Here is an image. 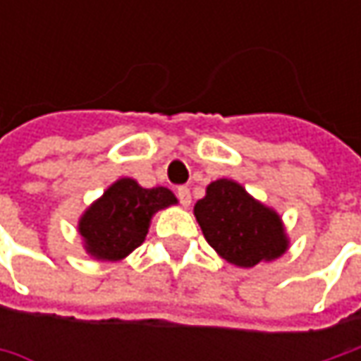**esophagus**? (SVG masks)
<instances>
[{
    "instance_id": "34e87169",
    "label": "esophagus",
    "mask_w": 361,
    "mask_h": 361,
    "mask_svg": "<svg viewBox=\"0 0 361 361\" xmlns=\"http://www.w3.org/2000/svg\"><path fill=\"white\" fill-rule=\"evenodd\" d=\"M176 197H178V201L183 202V207H188V204H190V190H188V187L176 188Z\"/></svg>"
}]
</instances>
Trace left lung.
Wrapping results in <instances>:
<instances>
[{
  "instance_id": "8db88e82",
  "label": "left lung",
  "mask_w": 361,
  "mask_h": 361,
  "mask_svg": "<svg viewBox=\"0 0 361 361\" xmlns=\"http://www.w3.org/2000/svg\"><path fill=\"white\" fill-rule=\"evenodd\" d=\"M195 216L216 255L235 267L269 263L289 249L281 215L233 178L213 180L195 204Z\"/></svg>"
}]
</instances>
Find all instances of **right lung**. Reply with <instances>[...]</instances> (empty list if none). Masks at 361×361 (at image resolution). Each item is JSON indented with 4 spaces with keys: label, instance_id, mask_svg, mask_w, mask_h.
Here are the masks:
<instances>
[{
    "label": "right lung",
    "instance_id": "1",
    "mask_svg": "<svg viewBox=\"0 0 361 361\" xmlns=\"http://www.w3.org/2000/svg\"><path fill=\"white\" fill-rule=\"evenodd\" d=\"M176 202L173 190L145 188L124 176L82 213L78 235L86 253L96 261H122L145 243L152 216Z\"/></svg>",
    "mask_w": 361,
    "mask_h": 361
}]
</instances>
